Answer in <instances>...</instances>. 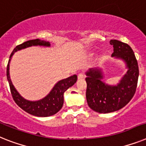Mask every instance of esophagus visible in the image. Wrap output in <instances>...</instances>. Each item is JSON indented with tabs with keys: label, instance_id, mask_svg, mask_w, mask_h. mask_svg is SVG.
I'll return each instance as SVG.
<instances>
[{
	"label": "esophagus",
	"instance_id": "34e87169",
	"mask_svg": "<svg viewBox=\"0 0 146 146\" xmlns=\"http://www.w3.org/2000/svg\"><path fill=\"white\" fill-rule=\"evenodd\" d=\"M78 79H83L84 78V73H79L78 75Z\"/></svg>",
	"mask_w": 146,
	"mask_h": 146
}]
</instances>
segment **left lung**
Segmentation results:
<instances>
[{
  "instance_id": "left-lung-1",
  "label": "left lung",
  "mask_w": 146,
  "mask_h": 146,
  "mask_svg": "<svg viewBox=\"0 0 146 146\" xmlns=\"http://www.w3.org/2000/svg\"><path fill=\"white\" fill-rule=\"evenodd\" d=\"M110 44L113 46L112 56L124 61L127 71L116 85L102 81L104 76L101 68H90L86 72L88 105L100 113L116 111L128 104L135 94L139 77L137 60L131 47L115 39L110 41Z\"/></svg>"
}]
</instances>
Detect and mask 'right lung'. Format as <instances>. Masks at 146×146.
<instances>
[{"instance_id":"1","label":"right lung","mask_w":146,"mask_h":146,"mask_svg":"<svg viewBox=\"0 0 146 146\" xmlns=\"http://www.w3.org/2000/svg\"><path fill=\"white\" fill-rule=\"evenodd\" d=\"M44 46L50 47V44L49 42L44 40H40L38 38L29 40L16 46L13 50V52L9 56V62L7 68V80L9 82V87H10L11 94L13 96V99L15 101L17 105H19L25 112L36 115L38 117H48L54 114H56L63 105V94L68 90V88L72 86L78 80V76L76 74L70 76L69 78L60 80L56 83L53 89L50 90L48 95L44 98L38 101H29L25 99V98L19 93L15 86H13L12 80L9 76V62L12 59V56L16 51L21 49H25L31 46Z\"/></svg>"}]
</instances>
